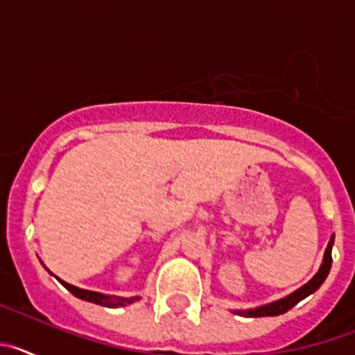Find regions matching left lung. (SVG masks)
Returning a JSON list of instances; mask_svg holds the SVG:
<instances>
[{
	"mask_svg": "<svg viewBox=\"0 0 355 355\" xmlns=\"http://www.w3.org/2000/svg\"><path fill=\"white\" fill-rule=\"evenodd\" d=\"M332 243H334V236H331V241H329L327 249H325V254H324V261H322V265H320V270L316 272L315 277L309 281L307 284H304L302 288H299L297 291H293L291 295H288V297H284V299H279L275 300V302H270L266 304V306H261V307H254V309H247V311H233L234 315H241V316H250V318H258V316H277V315H283V313H286L288 309H291V307L295 306V304H299L300 300L306 299L307 295L315 293L316 290H318L322 284H324V281L327 279L329 275V270H331V265H332Z\"/></svg>",
	"mask_w": 355,
	"mask_h": 355,
	"instance_id": "left-lung-1",
	"label": "left lung"
}]
</instances>
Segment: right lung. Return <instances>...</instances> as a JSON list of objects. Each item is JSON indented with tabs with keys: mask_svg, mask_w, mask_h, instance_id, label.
I'll return each instance as SVG.
<instances>
[{
	"mask_svg": "<svg viewBox=\"0 0 355 355\" xmlns=\"http://www.w3.org/2000/svg\"><path fill=\"white\" fill-rule=\"evenodd\" d=\"M69 291H71L74 297L81 300H87V302H94L99 304V306L105 307H121V306H128V304H133L135 300H139L140 297H131V299H124V297H115V295H105V293H97V291H89V290H81V288L72 286V284L65 283L62 279H58Z\"/></svg>",
	"mask_w": 355,
	"mask_h": 355,
	"instance_id": "add662e5",
	"label": "right lung"
}]
</instances>
